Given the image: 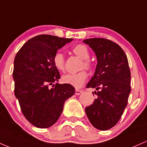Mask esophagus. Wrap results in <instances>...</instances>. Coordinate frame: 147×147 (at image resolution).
Instances as JSON below:
<instances>
[{"mask_svg":"<svg viewBox=\"0 0 147 147\" xmlns=\"http://www.w3.org/2000/svg\"><path fill=\"white\" fill-rule=\"evenodd\" d=\"M82 92V90H76L75 91V94L76 95H80V94H81Z\"/></svg>","mask_w":147,"mask_h":147,"instance_id":"1","label":"esophagus"}]
</instances>
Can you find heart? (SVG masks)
Returning <instances> with one entry per match:
<instances>
[{"mask_svg": "<svg viewBox=\"0 0 147 147\" xmlns=\"http://www.w3.org/2000/svg\"><path fill=\"white\" fill-rule=\"evenodd\" d=\"M73 52L80 59L83 60L82 67L90 69L92 67L91 62L87 59L90 57V51L86 46L78 44L73 49ZM53 65L57 70L63 71L65 69V57L63 53L57 51L53 57ZM87 78V74L85 71H81L76 74H67L62 76V81L65 84L72 85L76 88L82 87Z\"/></svg>", "mask_w": 147, "mask_h": 147, "instance_id": "b5f03b06", "label": "heart"}]
</instances>
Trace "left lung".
Masks as SVG:
<instances>
[{
    "mask_svg": "<svg viewBox=\"0 0 147 147\" xmlns=\"http://www.w3.org/2000/svg\"><path fill=\"white\" fill-rule=\"evenodd\" d=\"M83 42L94 51L97 60L94 74L86 85L97 90V98L85 108V113L92 126L105 131L116 125L128 103L131 92L128 59L123 49L108 39L92 38Z\"/></svg>",
    "mask_w": 147,
    "mask_h": 147,
    "instance_id": "1",
    "label": "left lung"
}]
</instances>
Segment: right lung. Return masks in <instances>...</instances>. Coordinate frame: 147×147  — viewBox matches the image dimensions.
Listing matches in <instances>:
<instances>
[{
	"mask_svg": "<svg viewBox=\"0 0 147 147\" xmlns=\"http://www.w3.org/2000/svg\"><path fill=\"white\" fill-rule=\"evenodd\" d=\"M73 40L49 34L29 39L18 51L14 61V94L21 111L30 123L39 128L53 126L58 120L64 104L75 94L60 78L53 65L57 51ZM49 85H53L51 88Z\"/></svg>",
	"mask_w": 147,
	"mask_h": 147,
	"instance_id": "add662e5",
	"label": "right lung"
}]
</instances>
